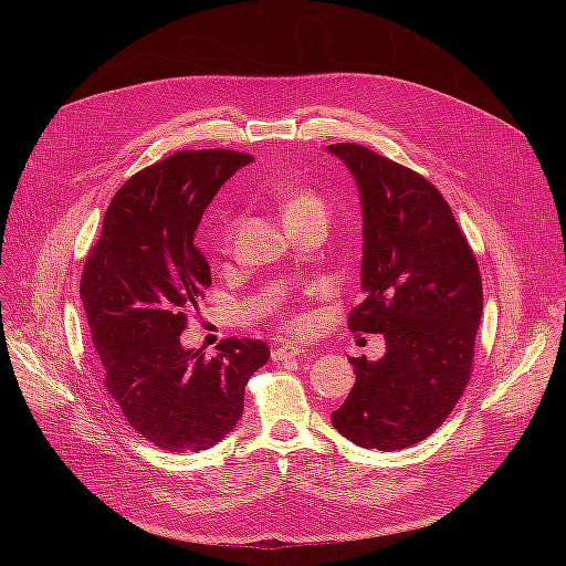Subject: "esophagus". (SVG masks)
Returning a JSON list of instances; mask_svg holds the SVG:
<instances>
[{"label": "esophagus", "mask_w": 566, "mask_h": 566, "mask_svg": "<svg viewBox=\"0 0 566 566\" xmlns=\"http://www.w3.org/2000/svg\"><path fill=\"white\" fill-rule=\"evenodd\" d=\"M308 349H302L297 345H282V347H275L271 352V358L273 360H289V358H297V356H304Z\"/></svg>", "instance_id": "1"}]
</instances>
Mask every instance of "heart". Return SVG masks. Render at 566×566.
I'll return each instance as SVG.
<instances>
[{"label": "heart", "mask_w": 566, "mask_h": 566, "mask_svg": "<svg viewBox=\"0 0 566 566\" xmlns=\"http://www.w3.org/2000/svg\"><path fill=\"white\" fill-rule=\"evenodd\" d=\"M280 197L284 199V217H295V214H304V212H325V201H322L313 190L306 188H289L282 190ZM230 237V226L223 230V241H228ZM291 327H300L302 322L297 317L289 319Z\"/></svg>", "instance_id": "b5f03b06"}]
</instances>
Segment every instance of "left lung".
Returning a JSON list of instances; mask_svg holds the SVG:
<instances>
[{
  "label": "left lung",
  "instance_id": "obj_1",
  "mask_svg": "<svg viewBox=\"0 0 566 566\" xmlns=\"http://www.w3.org/2000/svg\"><path fill=\"white\" fill-rule=\"evenodd\" d=\"M327 149L354 175L363 206V300L347 325L385 336L382 358H349L356 382L332 423L360 448L391 452L430 437L461 398L483 311L481 275L428 179L356 143Z\"/></svg>",
  "mask_w": 566,
  "mask_h": 566
}]
</instances>
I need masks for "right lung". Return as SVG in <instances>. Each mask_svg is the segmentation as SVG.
Listing matches in <instances>:
<instances>
[{
  "label": "right lung",
  "mask_w": 566,
  "mask_h": 566,
  "mask_svg": "<svg viewBox=\"0 0 566 566\" xmlns=\"http://www.w3.org/2000/svg\"><path fill=\"white\" fill-rule=\"evenodd\" d=\"M251 160L186 149L136 172L114 195L80 280L109 396L143 439L168 452L221 441L244 412L249 378L271 356L253 338H226L212 358L181 345L188 313L212 284L195 230Z\"/></svg>",
  "instance_id": "1"
}]
</instances>
